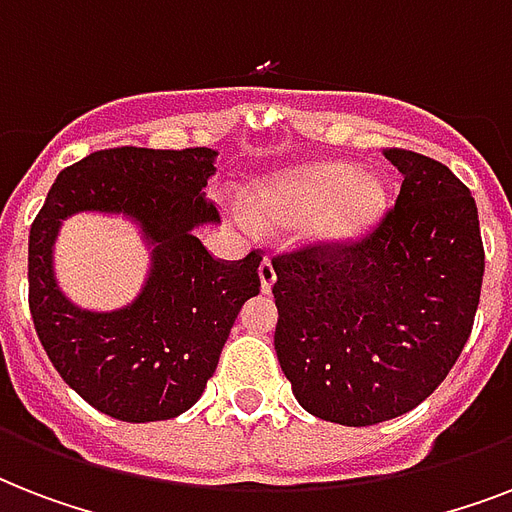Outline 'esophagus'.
<instances>
[{
	"instance_id": "obj_1",
	"label": "esophagus",
	"mask_w": 512,
	"mask_h": 512,
	"mask_svg": "<svg viewBox=\"0 0 512 512\" xmlns=\"http://www.w3.org/2000/svg\"><path fill=\"white\" fill-rule=\"evenodd\" d=\"M273 281H276V268L268 257H263V263H260V289L263 292H271Z\"/></svg>"
}]
</instances>
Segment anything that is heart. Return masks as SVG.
I'll return each instance as SVG.
<instances>
[{"label": "heart", "mask_w": 512, "mask_h": 512, "mask_svg": "<svg viewBox=\"0 0 512 512\" xmlns=\"http://www.w3.org/2000/svg\"><path fill=\"white\" fill-rule=\"evenodd\" d=\"M252 209L273 223L297 225L319 212L313 231L321 239H348L382 209L377 180L356 177L348 164H311L265 183L252 196Z\"/></svg>", "instance_id": "obj_1"}]
</instances>
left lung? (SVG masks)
Wrapping results in <instances>:
<instances>
[{
  "label": "left lung",
  "mask_w": 512,
  "mask_h": 512,
  "mask_svg": "<svg viewBox=\"0 0 512 512\" xmlns=\"http://www.w3.org/2000/svg\"><path fill=\"white\" fill-rule=\"evenodd\" d=\"M382 154L404 180L372 228L271 260L281 372L303 409L350 428L412 412L446 380L484 281L468 185L430 156Z\"/></svg>",
  "instance_id": "obj_1"
}]
</instances>
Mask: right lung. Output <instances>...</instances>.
<instances>
[{
  "label": "right lung",
  "mask_w": 512,
  "mask_h": 512,
  "mask_svg": "<svg viewBox=\"0 0 512 512\" xmlns=\"http://www.w3.org/2000/svg\"><path fill=\"white\" fill-rule=\"evenodd\" d=\"M209 148H106L52 183L28 236V308L58 374L98 412L122 422L170 420L191 409L215 374L233 321L260 295V260H220L193 228L220 220L201 191L215 172ZM79 208L127 211L155 241L147 292L124 312H79L51 279V241Z\"/></svg>",
  "instance_id": "obj_1"
}]
</instances>
